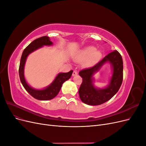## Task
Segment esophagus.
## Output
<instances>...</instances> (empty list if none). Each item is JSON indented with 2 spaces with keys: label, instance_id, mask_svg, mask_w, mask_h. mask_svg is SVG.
<instances>
[{
  "label": "esophagus",
  "instance_id": "esophagus-1",
  "mask_svg": "<svg viewBox=\"0 0 146 146\" xmlns=\"http://www.w3.org/2000/svg\"><path fill=\"white\" fill-rule=\"evenodd\" d=\"M78 74V72L77 70H74L73 72H72V76H76Z\"/></svg>",
  "mask_w": 146,
  "mask_h": 146
}]
</instances>
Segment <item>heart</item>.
Listing matches in <instances>:
<instances>
[{
  "label": "heart",
  "mask_w": 146,
  "mask_h": 146,
  "mask_svg": "<svg viewBox=\"0 0 146 146\" xmlns=\"http://www.w3.org/2000/svg\"><path fill=\"white\" fill-rule=\"evenodd\" d=\"M100 53L96 51L95 47L89 46L79 51L77 55L76 60L80 63L86 61V66L90 67L94 65L100 58Z\"/></svg>",
  "instance_id": "obj_1"
}]
</instances>
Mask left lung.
Returning a JSON list of instances; mask_svg holds the SVG:
<instances>
[{
	"label": "left lung",
	"mask_w": 146,
	"mask_h": 146,
	"mask_svg": "<svg viewBox=\"0 0 146 146\" xmlns=\"http://www.w3.org/2000/svg\"><path fill=\"white\" fill-rule=\"evenodd\" d=\"M107 61L112 64L113 69L110 84L104 89H97L92 85V76ZM79 75L82 78V83L79 88L78 93L83 102L90 105L104 104L117 93L122 85L123 80L122 56L118 51H113L92 67L81 70Z\"/></svg>",
	"instance_id": "1"
}]
</instances>
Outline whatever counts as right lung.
<instances>
[{
	"mask_svg": "<svg viewBox=\"0 0 146 146\" xmlns=\"http://www.w3.org/2000/svg\"><path fill=\"white\" fill-rule=\"evenodd\" d=\"M52 42L50 41L49 37L47 36H42L35 39L33 41L31 42L30 44L26 47L23 51L21 56L19 68V74L21 82L23 84V86L29 93L35 99L40 100H48L52 99L58 94V92L62 86L63 83L69 79L72 76L73 70H70L68 72L60 73L58 74L54 81L52 82L51 85L41 90H35L31 88L26 82L24 76V68L26 58L31 52L38 49L39 47L43 46H50L52 44Z\"/></svg>",
	"mask_w": 146,
	"mask_h": 146,
	"instance_id": "obj_1",
	"label": "right lung"
}]
</instances>
